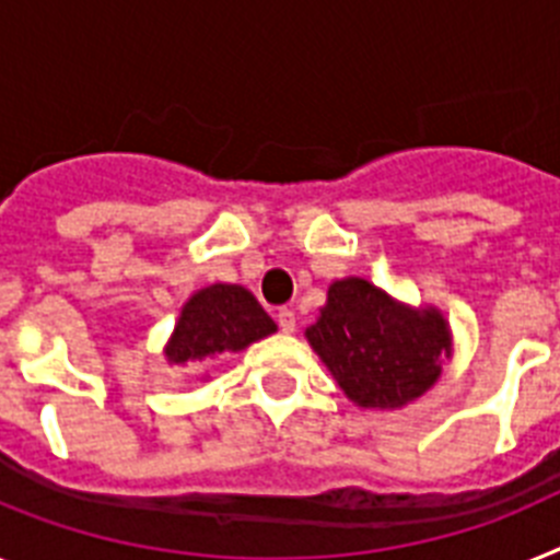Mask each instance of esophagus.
Listing matches in <instances>:
<instances>
[{"label":"esophagus","mask_w":560,"mask_h":560,"mask_svg":"<svg viewBox=\"0 0 560 560\" xmlns=\"http://www.w3.org/2000/svg\"><path fill=\"white\" fill-rule=\"evenodd\" d=\"M276 322H279L281 332H293L295 330V313L288 307H281L279 313H276Z\"/></svg>","instance_id":"34e87169"}]
</instances>
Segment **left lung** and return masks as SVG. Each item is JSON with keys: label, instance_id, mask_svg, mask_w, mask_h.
I'll use <instances>...</instances> for the list:
<instances>
[{"label": "left lung", "instance_id": "1", "mask_svg": "<svg viewBox=\"0 0 560 560\" xmlns=\"http://www.w3.org/2000/svg\"><path fill=\"white\" fill-rule=\"evenodd\" d=\"M307 341L359 407H401L435 384L450 355L439 310H410L364 279L330 284Z\"/></svg>", "mask_w": 560, "mask_h": 560}]
</instances>
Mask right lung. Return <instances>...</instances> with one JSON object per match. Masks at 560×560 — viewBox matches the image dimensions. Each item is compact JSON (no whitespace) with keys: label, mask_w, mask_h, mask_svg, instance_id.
Returning a JSON list of instances; mask_svg holds the SVG:
<instances>
[{"label":"right lung","mask_w":560,"mask_h":560,"mask_svg":"<svg viewBox=\"0 0 560 560\" xmlns=\"http://www.w3.org/2000/svg\"><path fill=\"white\" fill-rule=\"evenodd\" d=\"M270 332H276V324L253 293L238 284H213L199 290L182 307V318L167 345V359L185 364L219 352H236Z\"/></svg>","instance_id":"right-lung-1"}]
</instances>
